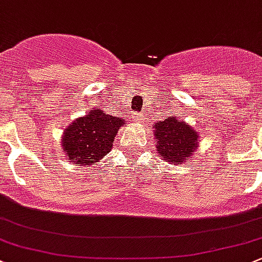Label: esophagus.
<instances>
[{
	"label": "esophagus",
	"mask_w": 262,
	"mask_h": 262,
	"mask_svg": "<svg viewBox=\"0 0 262 262\" xmlns=\"http://www.w3.org/2000/svg\"><path fill=\"white\" fill-rule=\"evenodd\" d=\"M132 119H133L134 122H139V123H142V122H143V119H144V118H143V115H142V114H138V113H134V114L132 115Z\"/></svg>",
	"instance_id": "esophagus-1"
}]
</instances>
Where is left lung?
<instances>
[{"instance_id":"8db88e82","label":"left lung","mask_w":262,"mask_h":262,"mask_svg":"<svg viewBox=\"0 0 262 262\" xmlns=\"http://www.w3.org/2000/svg\"><path fill=\"white\" fill-rule=\"evenodd\" d=\"M154 129V137L158 140L157 150L164 161L178 164L191 157L197 148V132L174 117L157 123Z\"/></svg>"}]
</instances>
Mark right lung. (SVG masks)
Wrapping results in <instances>:
<instances>
[{
    "instance_id": "add662e5",
    "label": "right lung",
    "mask_w": 262,
    "mask_h": 262,
    "mask_svg": "<svg viewBox=\"0 0 262 262\" xmlns=\"http://www.w3.org/2000/svg\"><path fill=\"white\" fill-rule=\"evenodd\" d=\"M124 124L120 118L104 114L101 110H90L65 129L62 149L79 166L100 161L112 150L118 129Z\"/></svg>"
}]
</instances>
